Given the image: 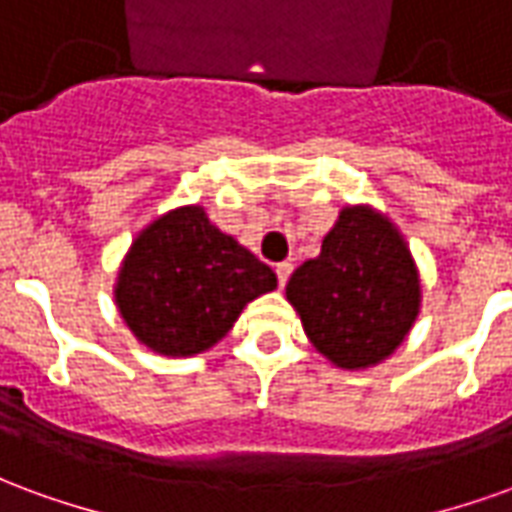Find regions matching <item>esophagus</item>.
Segmentation results:
<instances>
[{"label": "esophagus", "mask_w": 512, "mask_h": 512, "mask_svg": "<svg viewBox=\"0 0 512 512\" xmlns=\"http://www.w3.org/2000/svg\"><path fill=\"white\" fill-rule=\"evenodd\" d=\"M274 271H277L279 288H285V282H288L290 274H293V266H290V263H277V268H274Z\"/></svg>", "instance_id": "obj_1"}]
</instances>
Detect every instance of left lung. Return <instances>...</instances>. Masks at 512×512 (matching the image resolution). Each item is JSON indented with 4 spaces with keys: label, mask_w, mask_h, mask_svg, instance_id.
Wrapping results in <instances>:
<instances>
[{
    "label": "left lung",
    "mask_w": 512,
    "mask_h": 512,
    "mask_svg": "<svg viewBox=\"0 0 512 512\" xmlns=\"http://www.w3.org/2000/svg\"><path fill=\"white\" fill-rule=\"evenodd\" d=\"M285 296L332 365L365 370L395 354L422 304L406 238L370 205H345L321 255L290 277Z\"/></svg>",
    "instance_id": "8db88e82"
}]
</instances>
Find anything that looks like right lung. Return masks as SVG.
<instances>
[{
	"instance_id": "right-lung-1",
	"label": "right lung",
	"mask_w": 512,
	"mask_h": 512,
	"mask_svg": "<svg viewBox=\"0 0 512 512\" xmlns=\"http://www.w3.org/2000/svg\"><path fill=\"white\" fill-rule=\"evenodd\" d=\"M277 274L202 205L167 211L136 235L115 282V304L139 343L161 356L208 351Z\"/></svg>"
}]
</instances>
